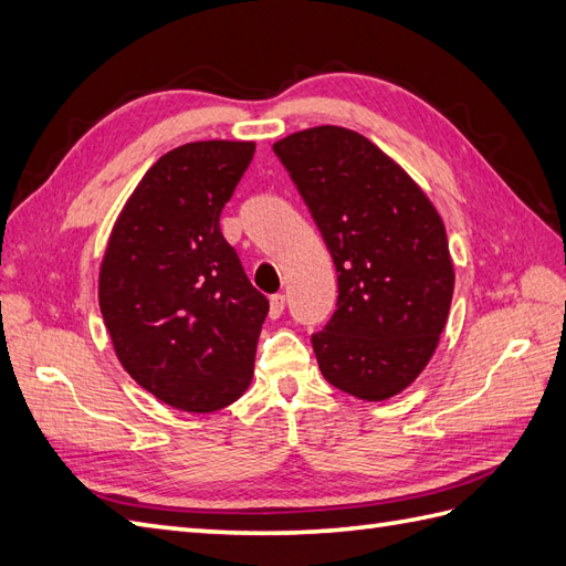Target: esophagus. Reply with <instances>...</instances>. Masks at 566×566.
<instances>
[{
  "mask_svg": "<svg viewBox=\"0 0 566 566\" xmlns=\"http://www.w3.org/2000/svg\"><path fill=\"white\" fill-rule=\"evenodd\" d=\"M283 310H285V297L283 295H271V300H269V316H271V319H279Z\"/></svg>",
  "mask_w": 566,
  "mask_h": 566,
  "instance_id": "esophagus-1",
  "label": "esophagus"
}]
</instances>
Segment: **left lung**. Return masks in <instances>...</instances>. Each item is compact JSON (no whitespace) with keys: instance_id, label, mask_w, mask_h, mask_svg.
Segmentation results:
<instances>
[{"instance_id":"obj_1","label":"left lung","mask_w":566,"mask_h":566,"mask_svg":"<svg viewBox=\"0 0 566 566\" xmlns=\"http://www.w3.org/2000/svg\"><path fill=\"white\" fill-rule=\"evenodd\" d=\"M319 228L338 302L312 336L322 375L360 401H389L432 360L453 295L442 216L401 165L346 127L273 144Z\"/></svg>"}]
</instances>
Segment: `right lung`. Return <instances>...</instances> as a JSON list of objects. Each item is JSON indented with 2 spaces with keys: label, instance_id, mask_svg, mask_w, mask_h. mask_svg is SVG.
I'll list each match as a JSON object with an SVG mask.
<instances>
[{
  "label": "right lung",
  "instance_id": "right-lung-1",
  "mask_svg": "<svg viewBox=\"0 0 566 566\" xmlns=\"http://www.w3.org/2000/svg\"><path fill=\"white\" fill-rule=\"evenodd\" d=\"M254 142H191L160 156L107 238L98 302L127 375L165 406L213 412L254 377L269 300L220 232Z\"/></svg>",
  "mask_w": 566,
  "mask_h": 566
}]
</instances>
